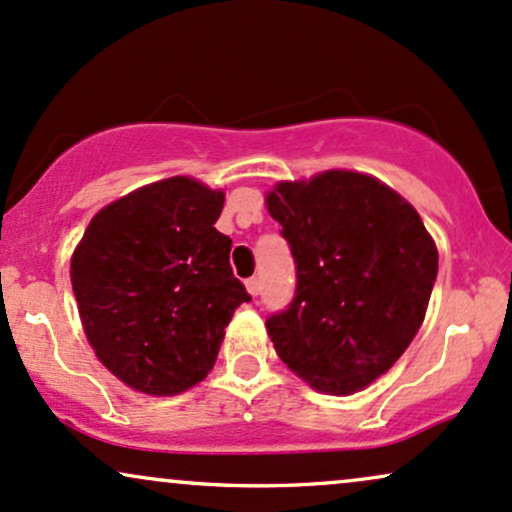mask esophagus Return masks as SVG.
Wrapping results in <instances>:
<instances>
[{"instance_id":"34e87169","label":"esophagus","mask_w":512,"mask_h":512,"mask_svg":"<svg viewBox=\"0 0 512 512\" xmlns=\"http://www.w3.org/2000/svg\"><path fill=\"white\" fill-rule=\"evenodd\" d=\"M246 290H249L251 297H258V294H261V278L246 280Z\"/></svg>"}]
</instances>
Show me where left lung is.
Segmentation results:
<instances>
[{
  "label": "left lung",
  "instance_id": "obj_1",
  "mask_svg": "<svg viewBox=\"0 0 512 512\" xmlns=\"http://www.w3.org/2000/svg\"><path fill=\"white\" fill-rule=\"evenodd\" d=\"M266 203L297 266L290 306L266 321L275 352L321 393H357L422 326L438 273L434 239L417 210L369 174L280 182Z\"/></svg>",
  "mask_w": 512,
  "mask_h": 512
}]
</instances>
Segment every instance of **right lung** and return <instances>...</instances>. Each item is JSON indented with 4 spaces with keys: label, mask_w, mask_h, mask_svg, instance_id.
<instances>
[{
    "label": "right lung",
    "mask_w": 512,
    "mask_h": 512,
    "mask_svg": "<svg viewBox=\"0 0 512 512\" xmlns=\"http://www.w3.org/2000/svg\"><path fill=\"white\" fill-rule=\"evenodd\" d=\"M225 194L189 177L131 191L90 220L71 285L95 354L126 386L177 395L208 376L249 302L215 230Z\"/></svg>",
    "instance_id": "1"
}]
</instances>
